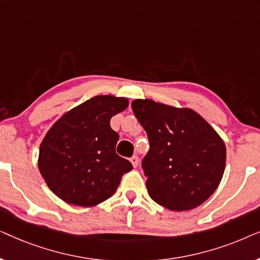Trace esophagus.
Wrapping results in <instances>:
<instances>
[{
  "instance_id": "1",
  "label": "esophagus",
  "mask_w": 260,
  "mask_h": 260,
  "mask_svg": "<svg viewBox=\"0 0 260 260\" xmlns=\"http://www.w3.org/2000/svg\"><path fill=\"white\" fill-rule=\"evenodd\" d=\"M130 162L133 163L134 168H137L138 165H140V158H138V156H133V157L130 158Z\"/></svg>"
}]
</instances>
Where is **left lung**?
I'll return each mask as SVG.
<instances>
[{
	"instance_id": "8db88e82",
	"label": "left lung",
	"mask_w": 260,
	"mask_h": 260,
	"mask_svg": "<svg viewBox=\"0 0 260 260\" xmlns=\"http://www.w3.org/2000/svg\"><path fill=\"white\" fill-rule=\"evenodd\" d=\"M131 108L150 144L142 161L150 198L176 212L204 204L218 188L226 166L219 135L190 109L150 99H136Z\"/></svg>"
}]
</instances>
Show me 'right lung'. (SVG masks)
<instances>
[{"label":"right lung","instance_id":"add662e5","mask_svg":"<svg viewBox=\"0 0 260 260\" xmlns=\"http://www.w3.org/2000/svg\"><path fill=\"white\" fill-rule=\"evenodd\" d=\"M127 104L126 98L97 95L66 112L49 129L40 145L39 170L56 197L91 207L115 194L133 165L116 154L119 136L110 119Z\"/></svg>","mask_w":260,"mask_h":260}]
</instances>
